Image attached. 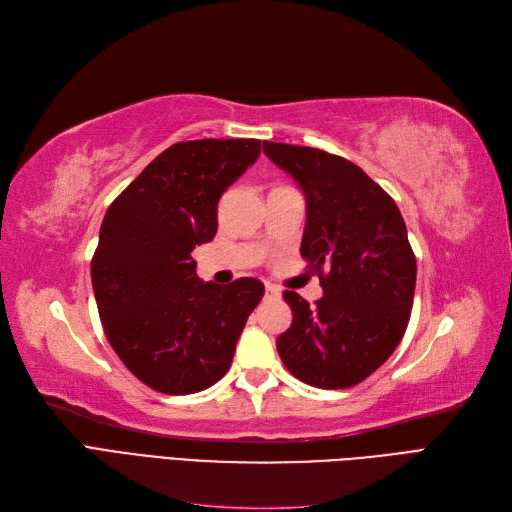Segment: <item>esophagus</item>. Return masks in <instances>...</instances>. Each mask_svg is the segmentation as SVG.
Masks as SVG:
<instances>
[{
  "label": "esophagus",
  "mask_w": 512,
  "mask_h": 512,
  "mask_svg": "<svg viewBox=\"0 0 512 512\" xmlns=\"http://www.w3.org/2000/svg\"><path fill=\"white\" fill-rule=\"evenodd\" d=\"M280 288H277V286H273V284H267L265 286V297L267 299H277V297H280Z\"/></svg>",
  "instance_id": "1"
}]
</instances>
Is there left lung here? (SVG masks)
<instances>
[{
    "label": "left lung",
    "instance_id": "8db88e82",
    "mask_svg": "<svg viewBox=\"0 0 512 512\" xmlns=\"http://www.w3.org/2000/svg\"><path fill=\"white\" fill-rule=\"evenodd\" d=\"M262 149L305 194L301 256L324 290L316 305L284 292L292 324L275 339L277 352L301 382L348 389L374 374L406 333L416 286L406 222L350 160L286 143Z\"/></svg>",
    "mask_w": 512,
    "mask_h": 512
}]
</instances>
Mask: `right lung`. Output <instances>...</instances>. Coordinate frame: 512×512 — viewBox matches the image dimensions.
Wrapping results in <instances>:
<instances>
[{"mask_svg":"<svg viewBox=\"0 0 512 512\" xmlns=\"http://www.w3.org/2000/svg\"><path fill=\"white\" fill-rule=\"evenodd\" d=\"M260 156L256 138H203L162 151L113 205L91 258L108 344L149 389L190 395L232 363L265 286L200 282L190 256L218 232V203Z\"/></svg>","mask_w":512,"mask_h":512,"instance_id":"add662e5","label":"right lung"}]
</instances>
